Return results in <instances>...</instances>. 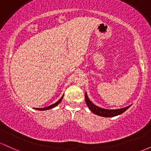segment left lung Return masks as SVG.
<instances>
[{"label":"left lung","instance_id":"8db88e82","mask_svg":"<svg viewBox=\"0 0 151 151\" xmlns=\"http://www.w3.org/2000/svg\"><path fill=\"white\" fill-rule=\"evenodd\" d=\"M85 101L86 103V105L88 106L89 109H90L91 111H92L93 114L96 115L100 116L103 117H114L118 115H120L124 111H126L131 106V105L128 106L124 107V108L118 109H106L99 107L90 101V99L88 97L87 93L85 92Z\"/></svg>","mask_w":151,"mask_h":151}]
</instances>
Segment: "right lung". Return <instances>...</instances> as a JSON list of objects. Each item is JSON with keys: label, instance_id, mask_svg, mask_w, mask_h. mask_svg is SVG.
I'll list each match as a JSON object with an SVG mask.
<instances>
[{"label": "right lung", "instance_id": "obj_1", "mask_svg": "<svg viewBox=\"0 0 151 151\" xmlns=\"http://www.w3.org/2000/svg\"><path fill=\"white\" fill-rule=\"evenodd\" d=\"M63 96H64V95H63ZM63 96H62V97L60 98V99H59L58 101L56 102V103L50 105V106H47V107H45V108H35V109H36V110H39V111H45V110H49V109H53L54 107L57 106H58V105L59 104H60V102H61V101H62V99H63Z\"/></svg>", "mask_w": 151, "mask_h": 151}]
</instances>
